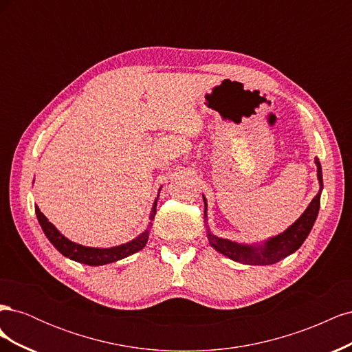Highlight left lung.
I'll use <instances>...</instances> for the list:
<instances>
[{
    "label": "left lung",
    "mask_w": 352,
    "mask_h": 352,
    "mask_svg": "<svg viewBox=\"0 0 352 352\" xmlns=\"http://www.w3.org/2000/svg\"><path fill=\"white\" fill-rule=\"evenodd\" d=\"M314 163L317 166V179L320 189H318L317 195L311 199L310 204L305 208V211L296 219L292 225L283 230L282 233L276 236H270L261 242L254 243H242L236 241H230L225 238H219L212 233L208 228V204L207 198L202 195L204 199V221L207 225V238L212 248L217 252L226 255L228 258L250 265H269L274 264L287 255L294 254L298 248L301 247L307 236L310 235V232L314 226V221L318 216V210H320V195L323 190V173H322V164L318 162V158H314Z\"/></svg>",
    "instance_id": "8db88e82"
}]
</instances>
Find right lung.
Masks as SVG:
<instances>
[{"mask_svg": "<svg viewBox=\"0 0 352 352\" xmlns=\"http://www.w3.org/2000/svg\"><path fill=\"white\" fill-rule=\"evenodd\" d=\"M160 190H162V188L158 189V194H160ZM157 201H158V195L153 202V208L150 212L151 221H150V225H148V228L142 233H140L136 238H133L132 241L122 243V245H116V247H110V248L85 247V245L73 242L63 235V233L54 225H52L51 221H48V219L44 216V212H41L38 206H35V212H36V219L39 221V225L42 228V232L45 233L48 241L54 245V248L65 255V257H67L73 261L87 264V265H104V264L114 263V261H119L122 258L129 257V255L141 251L145 247L148 242V238H150V229L153 226V220H154L155 212H157Z\"/></svg>", "mask_w": 352, "mask_h": 352, "instance_id": "add662e5", "label": "right lung"}]
</instances>
